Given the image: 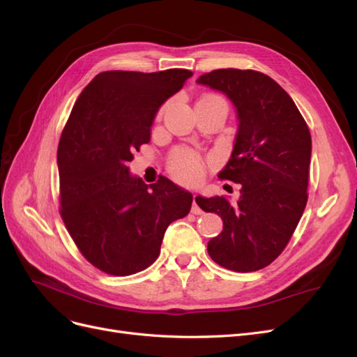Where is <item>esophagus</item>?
I'll return each mask as SVG.
<instances>
[{
  "instance_id": "esophagus-1",
  "label": "esophagus",
  "mask_w": 357,
  "mask_h": 357,
  "mask_svg": "<svg viewBox=\"0 0 357 357\" xmlns=\"http://www.w3.org/2000/svg\"><path fill=\"white\" fill-rule=\"evenodd\" d=\"M195 197H197V195H193V202H192V210H190V211H192L193 214H197V215H198V214H202L204 211H202V208H201L199 205H198V202H197Z\"/></svg>"
}]
</instances>
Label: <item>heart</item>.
<instances>
[{"mask_svg": "<svg viewBox=\"0 0 357 357\" xmlns=\"http://www.w3.org/2000/svg\"><path fill=\"white\" fill-rule=\"evenodd\" d=\"M205 98V96H204ZM169 169L177 180L183 183H197L202 177V162L192 152L178 150L171 159Z\"/></svg>", "mask_w": 357, "mask_h": 357, "instance_id": "heart-1", "label": "heart"}]
</instances>
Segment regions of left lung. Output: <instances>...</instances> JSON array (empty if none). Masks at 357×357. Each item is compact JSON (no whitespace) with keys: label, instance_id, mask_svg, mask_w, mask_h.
<instances>
[{"label":"left lung","instance_id":"8db88e82","mask_svg":"<svg viewBox=\"0 0 357 357\" xmlns=\"http://www.w3.org/2000/svg\"><path fill=\"white\" fill-rule=\"evenodd\" d=\"M197 83L228 96L238 119L232 155L219 172L241 185L238 202L197 197L204 211L223 220L207 250L232 271H257L284 250L305 210L308 126L289 93L266 74L223 68L199 75Z\"/></svg>","mask_w":357,"mask_h":357}]
</instances>
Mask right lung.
<instances>
[{"label": "right lung", "instance_id": "obj_1", "mask_svg": "<svg viewBox=\"0 0 357 357\" xmlns=\"http://www.w3.org/2000/svg\"><path fill=\"white\" fill-rule=\"evenodd\" d=\"M192 71H105L75 101L58 146L61 215L82 255L101 271L131 275L152 265L169 223L185 218L192 193L160 177L129 172L150 142L153 119Z\"/></svg>", "mask_w": 357, "mask_h": 357}]
</instances>
